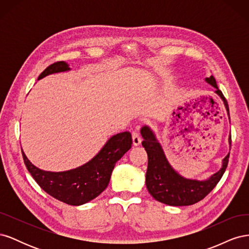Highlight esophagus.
Here are the masks:
<instances>
[{"label":"esophagus","mask_w":249,"mask_h":249,"mask_svg":"<svg viewBox=\"0 0 249 249\" xmlns=\"http://www.w3.org/2000/svg\"><path fill=\"white\" fill-rule=\"evenodd\" d=\"M132 141H133V145L134 146H138V145L141 144L142 139L140 137L139 133H137V132H133L132 133Z\"/></svg>","instance_id":"34e87169"}]
</instances>
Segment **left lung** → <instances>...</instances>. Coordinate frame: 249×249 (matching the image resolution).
I'll list each match as a JSON object with an SVG mask.
<instances>
[{"label":"left lung","instance_id":"left-lung-1","mask_svg":"<svg viewBox=\"0 0 249 249\" xmlns=\"http://www.w3.org/2000/svg\"><path fill=\"white\" fill-rule=\"evenodd\" d=\"M205 81L216 89L215 93L222 100L230 119L228 102L219 88L217 87L214 77L211 76L210 78H206ZM140 133L143 138L142 146L145 148L148 158L147 171L145 176L146 188L149 194L156 200L165 203V205L175 207L190 206L201 200L214 189V187L219 182L228 167L230 153L222 160L221 168L208 178L195 179L185 178L179 175L168 162L161 143L157 139L152 127L147 124L143 125ZM231 141V139L230 135V146Z\"/></svg>","mask_w":249,"mask_h":249}]
</instances>
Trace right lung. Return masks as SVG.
<instances>
[{
  "mask_svg": "<svg viewBox=\"0 0 249 249\" xmlns=\"http://www.w3.org/2000/svg\"><path fill=\"white\" fill-rule=\"evenodd\" d=\"M70 65L61 61L50 65L38 80L49 74L70 71ZM132 147L130 132L110 137L91 160L81 166L65 171H47L36 167L21 150L28 171L42 190L54 198L71 206H81L94 199L106 189L115 164Z\"/></svg>",
  "mask_w": 249,
  "mask_h": 249,
  "instance_id": "obj_1",
  "label": "right lung"
}]
</instances>
